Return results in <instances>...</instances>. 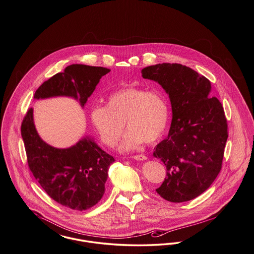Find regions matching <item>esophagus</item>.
<instances>
[{"label":"esophagus","instance_id":"34e87169","mask_svg":"<svg viewBox=\"0 0 254 254\" xmlns=\"http://www.w3.org/2000/svg\"><path fill=\"white\" fill-rule=\"evenodd\" d=\"M132 159H135V160H137V161H145L147 159V157L144 155V154H138V155H134L132 156Z\"/></svg>","mask_w":254,"mask_h":254}]
</instances>
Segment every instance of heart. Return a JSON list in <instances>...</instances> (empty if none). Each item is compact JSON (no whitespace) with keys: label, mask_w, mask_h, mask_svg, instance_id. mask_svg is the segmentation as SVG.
I'll use <instances>...</instances> for the list:
<instances>
[{"label":"heart","mask_w":254,"mask_h":254,"mask_svg":"<svg viewBox=\"0 0 254 254\" xmlns=\"http://www.w3.org/2000/svg\"><path fill=\"white\" fill-rule=\"evenodd\" d=\"M90 122L105 145L114 146L125 130L129 128L121 145L130 150L143 142L153 144L166 131L169 122V106L161 93L142 87H126L107 98L106 106H93Z\"/></svg>","instance_id":"heart-1"}]
</instances>
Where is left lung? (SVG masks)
I'll list each match as a JSON object with an SVG mask.
<instances>
[{"label": "left lung", "mask_w": 254, "mask_h": 254, "mask_svg": "<svg viewBox=\"0 0 254 254\" xmlns=\"http://www.w3.org/2000/svg\"><path fill=\"white\" fill-rule=\"evenodd\" d=\"M142 76L162 85L172 109L169 136L153 153L167 168L156 191L173 203L192 200L210 187L222 169L229 134L222 104L210 96L209 80L180 64L146 66Z\"/></svg>", "instance_id": "left-lung-1"}]
</instances>
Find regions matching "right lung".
Masks as SVG:
<instances>
[{"label": "right lung", "mask_w": 254, "mask_h": 254, "mask_svg": "<svg viewBox=\"0 0 254 254\" xmlns=\"http://www.w3.org/2000/svg\"><path fill=\"white\" fill-rule=\"evenodd\" d=\"M110 71L102 66L71 64L38 88L34 98L72 97L84 107L100 79ZM21 133L29 169L43 190L60 205L85 210L102 199L109 167L115 161L89 138L68 148H56L45 143L37 133L33 109L27 110Z\"/></svg>", "instance_id": "add662e5"}]
</instances>
